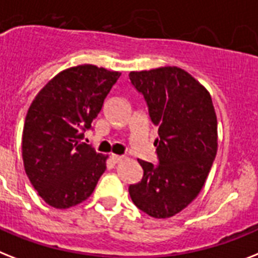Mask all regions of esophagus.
<instances>
[{"label": "esophagus", "instance_id": "34e87169", "mask_svg": "<svg viewBox=\"0 0 258 258\" xmlns=\"http://www.w3.org/2000/svg\"><path fill=\"white\" fill-rule=\"evenodd\" d=\"M123 156H120V155H111V160H112V163H119L122 162L123 160Z\"/></svg>", "mask_w": 258, "mask_h": 258}]
</instances>
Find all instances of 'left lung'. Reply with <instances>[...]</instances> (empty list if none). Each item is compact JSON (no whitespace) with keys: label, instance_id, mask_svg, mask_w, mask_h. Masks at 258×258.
Returning <instances> with one entry per match:
<instances>
[{"label":"left lung","instance_id":"left-lung-1","mask_svg":"<svg viewBox=\"0 0 258 258\" xmlns=\"http://www.w3.org/2000/svg\"><path fill=\"white\" fill-rule=\"evenodd\" d=\"M130 81L144 96L159 164L138 160L139 183L131 184L134 204L155 219L175 216L200 194L217 152V118L204 86L176 66L131 71Z\"/></svg>","mask_w":258,"mask_h":258}]
</instances>
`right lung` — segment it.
Listing matches in <instances>:
<instances>
[{
	"label": "right lung",
	"instance_id": "add662e5",
	"mask_svg": "<svg viewBox=\"0 0 258 258\" xmlns=\"http://www.w3.org/2000/svg\"><path fill=\"white\" fill-rule=\"evenodd\" d=\"M120 77L94 64L56 74L30 104L22 133L26 175L45 203L66 209L85 202L106 171V159L82 142Z\"/></svg>",
	"mask_w": 258,
	"mask_h": 258
}]
</instances>
